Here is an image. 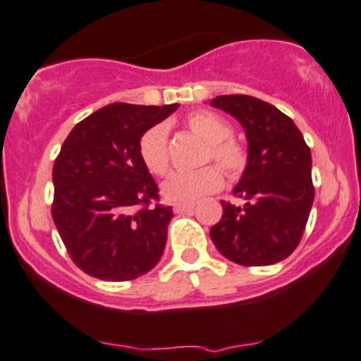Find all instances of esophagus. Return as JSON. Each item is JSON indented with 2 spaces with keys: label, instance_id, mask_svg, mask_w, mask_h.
<instances>
[{
  "label": "esophagus",
  "instance_id": "34e87169",
  "mask_svg": "<svg viewBox=\"0 0 361 361\" xmlns=\"http://www.w3.org/2000/svg\"><path fill=\"white\" fill-rule=\"evenodd\" d=\"M192 208H194V204L192 203H176L173 207V210H174V214H183V212L192 210Z\"/></svg>",
  "mask_w": 361,
  "mask_h": 361
}]
</instances>
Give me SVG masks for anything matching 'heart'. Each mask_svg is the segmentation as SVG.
I'll return each instance as SVG.
<instances>
[{"instance_id": "obj_1", "label": "heart", "mask_w": 361, "mask_h": 361, "mask_svg": "<svg viewBox=\"0 0 361 361\" xmlns=\"http://www.w3.org/2000/svg\"><path fill=\"white\" fill-rule=\"evenodd\" d=\"M192 133L208 144L204 160H214L228 176H237L245 165V153L235 140L230 139V124L214 112H194L187 117ZM167 124L158 123L147 128L139 140V157L144 167L154 176L165 174L169 167L167 151ZM222 185V174L214 165H207L194 173H173L161 183V196L169 203H192L215 192Z\"/></svg>"}]
</instances>
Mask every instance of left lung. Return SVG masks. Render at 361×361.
Returning <instances> with one entry per match:
<instances>
[{"instance_id": "obj_1", "label": "left lung", "mask_w": 361, "mask_h": 361, "mask_svg": "<svg viewBox=\"0 0 361 361\" xmlns=\"http://www.w3.org/2000/svg\"><path fill=\"white\" fill-rule=\"evenodd\" d=\"M210 104L235 117L247 140V164L233 188L245 203L221 201L222 217L212 226V240L238 265L278 264L298 247L312 210L310 147L290 117L258 97L217 96Z\"/></svg>"}]
</instances>
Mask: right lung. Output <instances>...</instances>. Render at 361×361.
<instances>
[{
	"label": "right lung",
	"instance_id": "add662e5",
	"mask_svg": "<svg viewBox=\"0 0 361 361\" xmlns=\"http://www.w3.org/2000/svg\"><path fill=\"white\" fill-rule=\"evenodd\" d=\"M180 104L114 103L73 128L53 165L51 215L69 257L85 274L128 281L160 262L173 207L139 157L147 128Z\"/></svg>",
	"mask_w": 361,
	"mask_h": 361
}]
</instances>
